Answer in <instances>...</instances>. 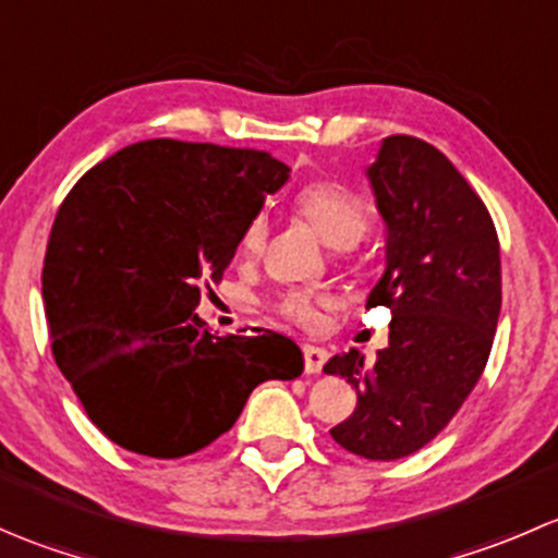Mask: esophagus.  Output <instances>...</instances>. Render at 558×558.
I'll return each mask as SVG.
<instances>
[{"label": "esophagus", "mask_w": 558, "mask_h": 558, "mask_svg": "<svg viewBox=\"0 0 558 558\" xmlns=\"http://www.w3.org/2000/svg\"><path fill=\"white\" fill-rule=\"evenodd\" d=\"M326 364V351L324 348L315 345H305V373L307 375H318Z\"/></svg>", "instance_id": "esophagus-1"}]
</instances>
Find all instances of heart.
I'll return each mask as SVG.
<instances>
[{
	"label": "heart",
	"instance_id": "obj_1",
	"mask_svg": "<svg viewBox=\"0 0 558 558\" xmlns=\"http://www.w3.org/2000/svg\"><path fill=\"white\" fill-rule=\"evenodd\" d=\"M294 210L326 245L340 251L356 245L369 227L367 202L337 180H313L302 185L294 194ZM264 234H267L264 221L253 218L240 238L243 251H262ZM278 311L296 324H311L315 318V300L307 291H286L278 300Z\"/></svg>",
	"mask_w": 558,
	"mask_h": 558
}]
</instances>
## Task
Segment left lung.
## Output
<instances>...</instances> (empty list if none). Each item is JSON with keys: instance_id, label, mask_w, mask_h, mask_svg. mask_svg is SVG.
Instances as JSON below:
<instances>
[{"instance_id": "left-lung-1", "label": "left lung", "mask_w": 558, "mask_h": 558, "mask_svg": "<svg viewBox=\"0 0 558 558\" xmlns=\"http://www.w3.org/2000/svg\"><path fill=\"white\" fill-rule=\"evenodd\" d=\"M386 223V272L367 307L391 311L373 367L351 348L324 373L356 388V410L331 429L337 446L393 461L435 440L481 380L502 307L492 216L451 161L393 134L367 170Z\"/></svg>"}]
</instances>
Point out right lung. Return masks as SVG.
I'll return each mask as SVG.
<instances>
[{
  "mask_svg": "<svg viewBox=\"0 0 558 558\" xmlns=\"http://www.w3.org/2000/svg\"><path fill=\"white\" fill-rule=\"evenodd\" d=\"M289 172L264 150L145 140L61 202L43 264L50 348L116 446L196 453L232 429L258 384L302 375L289 337H216L194 313Z\"/></svg>",
  "mask_w": 558,
  "mask_h": 558,
  "instance_id": "obj_1",
  "label": "right lung"
}]
</instances>
